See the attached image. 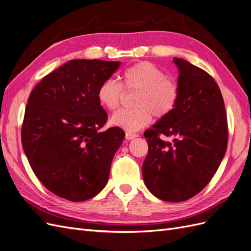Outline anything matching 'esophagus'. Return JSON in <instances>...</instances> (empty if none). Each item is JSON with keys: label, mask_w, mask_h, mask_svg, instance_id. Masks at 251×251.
I'll return each instance as SVG.
<instances>
[{"label": "esophagus", "mask_w": 251, "mask_h": 251, "mask_svg": "<svg viewBox=\"0 0 251 251\" xmlns=\"http://www.w3.org/2000/svg\"><path fill=\"white\" fill-rule=\"evenodd\" d=\"M125 137H126V140L130 141V140H133V139H135V137H137V134L136 133H131V132H126Z\"/></svg>", "instance_id": "esophagus-1"}]
</instances>
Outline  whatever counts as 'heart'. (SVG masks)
<instances>
[{
  "label": "heart",
  "instance_id": "b5f03b06",
  "mask_svg": "<svg viewBox=\"0 0 251 251\" xmlns=\"http://www.w3.org/2000/svg\"><path fill=\"white\" fill-rule=\"evenodd\" d=\"M123 84L127 91L137 92L133 109H122L112 115V125L135 132L146 127L154 115L166 118L172 114L179 101V86L166 77L165 72L154 63L142 61L129 67L123 73ZM123 96V86L116 80L103 81L97 92V98L103 107L114 110L119 107Z\"/></svg>",
  "mask_w": 251,
  "mask_h": 251
}]
</instances>
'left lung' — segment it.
I'll list each match as a JSON object with an SVG mask.
<instances>
[{
    "label": "left lung",
    "mask_w": 251,
    "mask_h": 251,
    "mask_svg": "<svg viewBox=\"0 0 251 251\" xmlns=\"http://www.w3.org/2000/svg\"><path fill=\"white\" fill-rule=\"evenodd\" d=\"M179 101L144 136L148 154L142 167L144 182L158 199L181 202L194 197L213 178L227 147V118L219 86L205 71L181 58ZM160 134L172 137L165 142Z\"/></svg>",
    "instance_id": "8db88e82"
}]
</instances>
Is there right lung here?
<instances>
[{
	"label": "right lung",
	"mask_w": 251,
	"mask_h": 251,
	"mask_svg": "<svg viewBox=\"0 0 251 251\" xmlns=\"http://www.w3.org/2000/svg\"><path fill=\"white\" fill-rule=\"evenodd\" d=\"M120 64L70 60L30 94L22 127L23 149L39 181L55 195L84 201L108 181L112 158L125 132L119 127L100 131L107 114L97 92Z\"/></svg>",
	"instance_id": "obj_1"
}]
</instances>
